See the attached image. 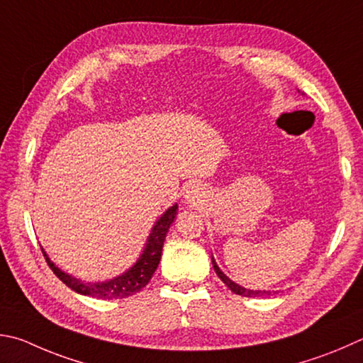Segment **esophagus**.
<instances>
[{
  "label": "esophagus",
  "mask_w": 363,
  "mask_h": 363,
  "mask_svg": "<svg viewBox=\"0 0 363 363\" xmlns=\"http://www.w3.org/2000/svg\"><path fill=\"white\" fill-rule=\"evenodd\" d=\"M186 199H187V201L199 200V189H196L195 186H190L186 192Z\"/></svg>",
  "instance_id": "1"
}]
</instances>
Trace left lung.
Returning <instances> with one entry per match:
<instances>
[{"label":"left lung","mask_w":363,"mask_h":363,"mask_svg":"<svg viewBox=\"0 0 363 363\" xmlns=\"http://www.w3.org/2000/svg\"><path fill=\"white\" fill-rule=\"evenodd\" d=\"M211 260H213V267H214L216 274L219 276L220 281H222L223 284H225L233 294H238V295H242V296H267V295L272 294V292H268V291H249V289L241 287L240 284H236V282H233L232 279H228L227 276L220 272V268L217 267V263H216V260L213 259V257H211Z\"/></svg>","instance_id":"obj_1"}]
</instances>
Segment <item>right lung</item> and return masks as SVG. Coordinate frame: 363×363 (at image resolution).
Wrapping results in <instances>:
<instances>
[{
    "mask_svg": "<svg viewBox=\"0 0 363 363\" xmlns=\"http://www.w3.org/2000/svg\"><path fill=\"white\" fill-rule=\"evenodd\" d=\"M177 214V204L171 206L167 213H164L159 220L155 222L152 228V233L149 235L146 247H144L143 254L138 262L130 269H127L123 274L117 276L114 279L104 281V282H84L81 279L72 278V276L62 272L60 268L54 265L48 254L43 250V255L52 272L60 279L63 284H67L71 291H74L81 295L94 296V298H103V300H113V298H127V296L135 295L141 291L143 287L147 286V282L152 278L157 267H159L162 259V249L163 241L167 236L169 225L174 222V217Z\"/></svg>",
    "mask_w": 363,
    "mask_h": 363,
    "instance_id": "right-lung-1",
    "label": "right lung"
}]
</instances>
